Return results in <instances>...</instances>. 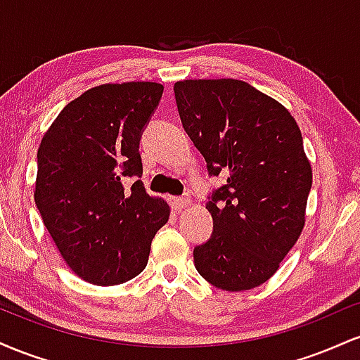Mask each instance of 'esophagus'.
I'll return each mask as SVG.
<instances>
[{"label":"esophagus","instance_id":"34e87169","mask_svg":"<svg viewBox=\"0 0 360 360\" xmlns=\"http://www.w3.org/2000/svg\"><path fill=\"white\" fill-rule=\"evenodd\" d=\"M171 205L176 212H181V210L186 208L189 205V198L183 196V198H171Z\"/></svg>","mask_w":360,"mask_h":360}]
</instances>
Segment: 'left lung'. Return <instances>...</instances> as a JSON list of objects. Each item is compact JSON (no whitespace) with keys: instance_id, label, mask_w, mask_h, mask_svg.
<instances>
[{"instance_id":"left-lung-1","label":"left lung","mask_w":360,"mask_h":360,"mask_svg":"<svg viewBox=\"0 0 360 360\" xmlns=\"http://www.w3.org/2000/svg\"><path fill=\"white\" fill-rule=\"evenodd\" d=\"M181 122L226 184L210 196L213 233L194 247V267L225 291L257 288L278 271L304 226L311 166L295 118L238 79L174 84Z\"/></svg>"}]
</instances>
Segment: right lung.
<instances>
[{
  "instance_id": "add662e5",
  "label": "right lung",
  "mask_w": 360,
  "mask_h": 360,
  "mask_svg": "<svg viewBox=\"0 0 360 360\" xmlns=\"http://www.w3.org/2000/svg\"><path fill=\"white\" fill-rule=\"evenodd\" d=\"M157 82L101 84L64 106L37 152L35 205L68 266L98 286L146 269L169 206L146 191L139 146ZM135 179L128 188L124 179Z\"/></svg>"
}]
</instances>
